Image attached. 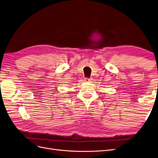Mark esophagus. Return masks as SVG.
<instances>
[{"label":"esophagus","mask_w":158,"mask_h":158,"mask_svg":"<svg viewBox=\"0 0 158 158\" xmlns=\"http://www.w3.org/2000/svg\"><path fill=\"white\" fill-rule=\"evenodd\" d=\"M92 80V78H84V81L85 82H91V81Z\"/></svg>","instance_id":"esophagus-1"}]
</instances>
